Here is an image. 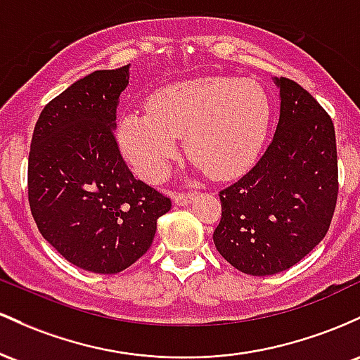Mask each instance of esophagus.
<instances>
[{
  "label": "esophagus",
  "mask_w": 360,
  "mask_h": 360,
  "mask_svg": "<svg viewBox=\"0 0 360 360\" xmlns=\"http://www.w3.org/2000/svg\"><path fill=\"white\" fill-rule=\"evenodd\" d=\"M192 199H193V193L191 192H175V195H173V200H175L176 205L191 204Z\"/></svg>",
  "instance_id": "1"
}]
</instances>
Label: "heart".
<instances>
[{
	"label": "heart",
	"mask_w": 360,
	"mask_h": 360,
	"mask_svg": "<svg viewBox=\"0 0 360 360\" xmlns=\"http://www.w3.org/2000/svg\"><path fill=\"white\" fill-rule=\"evenodd\" d=\"M148 114L119 122L120 149L137 175L160 181L187 137V155L214 179H229L257 158L267 136L272 107L252 79L207 76L153 93Z\"/></svg>",
	"instance_id": "obj_1"
}]
</instances>
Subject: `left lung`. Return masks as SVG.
<instances>
[{
	"instance_id": "left-lung-1",
	"label": "left lung",
	"mask_w": 360,
	"mask_h": 360,
	"mask_svg": "<svg viewBox=\"0 0 360 360\" xmlns=\"http://www.w3.org/2000/svg\"><path fill=\"white\" fill-rule=\"evenodd\" d=\"M281 117L255 167L219 192L217 252L250 276L296 265L328 233L338 197L332 117L294 79H276Z\"/></svg>"
}]
</instances>
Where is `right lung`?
<instances>
[{"label":"right lung","mask_w":360,"mask_h":360,"mask_svg":"<svg viewBox=\"0 0 360 360\" xmlns=\"http://www.w3.org/2000/svg\"><path fill=\"white\" fill-rule=\"evenodd\" d=\"M129 64L84 76L40 112L28 204L40 234L76 267L117 274L148 252L169 197L134 179L114 129Z\"/></svg>","instance_id":"obj_1"}]
</instances>
